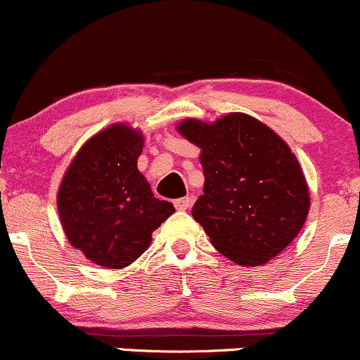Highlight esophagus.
Segmentation results:
<instances>
[{"label": "esophagus", "mask_w": 360, "mask_h": 360, "mask_svg": "<svg viewBox=\"0 0 360 360\" xmlns=\"http://www.w3.org/2000/svg\"><path fill=\"white\" fill-rule=\"evenodd\" d=\"M193 200L189 196H184V198H179V200L174 201V206L177 210H181V212H184V210H188L189 206H191Z\"/></svg>", "instance_id": "1"}]
</instances>
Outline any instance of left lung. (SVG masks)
Here are the masks:
<instances>
[{
	"mask_svg": "<svg viewBox=\"0 0 360 360\" xmlns=\"http://www.w3.org/2000/svg\"><path fill=\"white\" fill-rule=\"evenodd\" d=\"M177 131L201 148L205 188L191 213L214 249L243 267L286 249L309 212L307 179L288 143L245 113L188 118Z\"/></svg>",
	"mask_w": 360,
	"mask_h": 360,
	"instance_id": "left-lung-1",
	"label": "left lung"
}]
</instances>
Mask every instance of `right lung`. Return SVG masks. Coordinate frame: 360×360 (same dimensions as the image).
Masks as SVG:
<instances>
[{
    "mask_svg": "<svg viewBox=\"0 0 360 360\" xmlns=\"http://www.w3.org/2000/svg\"><path fill=\"white\" fill-rule=\"evenodd\" d=\"M142 148V134L130 125L105 128L79 148L57 194L68 240L106 269L130 266L174 213L172 203L154 198L137 169Z\"/></svg>",
    "mask_w": 360,
    "mask_h": 360,
    "instance_id": "right-lung-1",
    "label": "right lung"
}]
</instances>
